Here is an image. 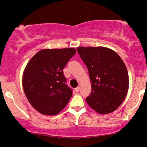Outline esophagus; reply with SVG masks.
I'll return each instance as SVG.
<instances>
[{
    "mask_svg": "<svg viewBox=\"0 0 147 147\" xmlns=\"http://www.w3.org/2000/svg\"><path fill=\"white\" fill-rule=\"evenodd\" d=\"M75 92H79V87L78 86V87L76 88H75Z\"/></svg>",
    "mask_w": 147,
    "mask_h": 147,
    "instance_id": "obj_1",
    "label": "esophagus"
}]
</instances>
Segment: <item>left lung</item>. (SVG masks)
I'll return each instance as SVG.
<instances>
[{
	"label": "left lung",
	"instance_id": "8db88e82",
	"mask_svg": "<svg viewBox=\"0 0 147 147\" xmlns=\"http://www.w3.org/2000/svg\"><path fill=\"white\" fill-rule=\"evenodd\" d=\"M79 56L86 65L91 84L89 106L99 114L113 112L129 90V74L120 57L105 47H79Z\"/></svg>",
	"mask_w": 147,
	"mask_h": 147
}]
</instances>
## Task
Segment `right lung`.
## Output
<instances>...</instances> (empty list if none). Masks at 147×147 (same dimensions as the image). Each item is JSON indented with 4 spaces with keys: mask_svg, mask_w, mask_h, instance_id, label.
Returning a JSON list of instances; mask_svg holds the SVG:
<instances>
[{
    "mask_svg": "<svg viewBox=\"0 0 147 147\" xmlns=\"http://www.w3.org/2000/svg\"><path fill=\"white\" fill-rule=\"evenodd\" d=\"M76 53L75 48L43 49L27 64L23 86L27 98L40 113L55 115L67 105L72 90L63 70Z\"/></svg>",
    "mask_w": 147,
    "mask_h": 147,
    "instance_id": "add662e5",
    "label": "right lung"
}]
</instances>
